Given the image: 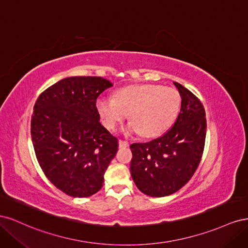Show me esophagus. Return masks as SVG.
Wrapping results in <instances>:
<instances>
[{"mask_svg":"<svg viewBox=\"0 0 248 248\" xmlns=\"http://www.w3.org/2000/svg\"><path fill=\"white\" fill-rule=\"evenodd\" d=\"M128 146H129V142L128 141L122 140H119V147L120 148H125V147H128Z\"/></svg>","mask_w":248,"mask_h":248,"instance_id":"1","label":"esophagus"}]
</instances>
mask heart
<instances>
[{
	"mask_svg": "<svg viewBox=\"0 0 248 248\" xmlns=\"http://www.w3.org/2000/svg\"><path fill=\"white\" fill-rule=\"evenodd\" d=\"M96 108L109 129H116L129 114L127 133L145 138L158 137L174 124L181 97L177 90L157 85H137L120 89L114 98L97 99Z\"/></svg>",
	"mask_w": 248,
	"mask_h": 248,
	"instance_id": "heart-1",
	"label": "heart"
}]
</instances>
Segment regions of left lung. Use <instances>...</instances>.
<instances>
[{"label":"left lung","instance_id":"left-lung-1","mask_svg":"<svg viewBox=\"0 0 248 248\" xmlns=\"http://www.w3.org/2000/svg\"><path fill=\"white\" fill-rule=\"evenodd\" d=\"M181 96V109L162 137L130 146V172L138 188L150 197L175 193L196 172L204 152L207 121L201 100L174 81Z\"/></svg>","mask_w":248,"mask_h":248}]
</instances>
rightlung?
Segmentation results:
<instances>
[{"label":"right lung","mask_w":248,"mask_h":248,"mask_svg":"<svg viewBox=\"0 0 248 248\" xmlns=\"http://www.w3.org/2000/svg\"><path fill=\"white\" fill-rule=\"evenodd\" d=\"M112 86L99 77H71L42 92L34 106L31 136L49 181L73 198L99 191L118 151V139L103 127L98 96Z\"/></svg>","instance_id":"obj_1"}]
</instances>
